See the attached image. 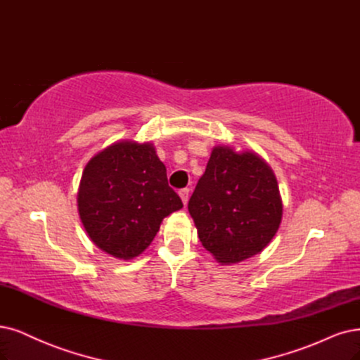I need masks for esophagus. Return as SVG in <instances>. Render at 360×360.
Here are the masks:
<instances>
[{
    "instance_id": "34e87169",
    "label": "esophagus",
    "mask_w": 360,
    "mask_h": 360,
    "mask_svg": "<svg viewBox=\"0 0 360 360\" xmlns=\"http://www.w3.org/2000/svg\"><path fill=\"white\" fill-rule=\"evenodd\" d=\"M179 197H181L182 203L187 205V203H188V197H190V190H188V188L181 190V191H179Z\"/></svg>"
}]
</instances>
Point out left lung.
Wrapping results in <instances>:
<instances>
[{
  "mask_svg": "<svg viewBox=\"0 0 360 360\" xmlns=\"http://www.w3.org/2000/svg\"><path fill=\"white\" fill-rule=\"evenodd\" d=\"M198 238L222 265L242 262L267 246L283 205L273 169L255 151L212 150L188 202Z\"/></svg>",
  "mask_w": 360,
  "mask_h": 360,
  "instance_id": "8db88e82",
  "label": "left lung"
}]
</instances>
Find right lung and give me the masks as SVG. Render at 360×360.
Listing matches in <instances>:
<instances>
[{"instance_id":"obj_1","label":"right lung","mask_w":360,"mask_h":360,"mask_svg":"<svg viewBox=\"0 0 360 360\" xmlns=\"http://www.w3.org/2000/svg\"><path fill=\"white\" fill-rule=\"evenodd\" d=\"M78 214L90 240L118 259L151 245L162 221L184 205L151 142L117 141L93 155L79 181Z\"/></svg>"}]
</instances>
